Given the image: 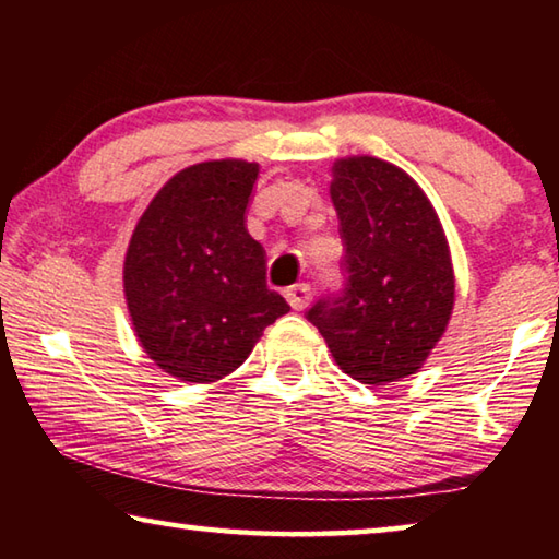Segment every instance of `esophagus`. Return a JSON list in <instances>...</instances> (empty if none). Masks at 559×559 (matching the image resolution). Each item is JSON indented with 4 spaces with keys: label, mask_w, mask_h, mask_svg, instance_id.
Wrapping results in <instances>:
<instances>
[{
    "label": "esophagus",
    "mask_w": 559,
    "mask_h": 559,
    "mask_svg": "<svg viewBox=\"0 0 559 559\" xmlns=\"http://www.w3.org/2000/svg\"><path fill=\"white\" fill-rule=\"evenodd\" d=\"M286 300L290 302V308H306L310 302V286L308 283H296V286L286 288Z\"/></svg>",
    "instance_id": "1"
}]
</instances>
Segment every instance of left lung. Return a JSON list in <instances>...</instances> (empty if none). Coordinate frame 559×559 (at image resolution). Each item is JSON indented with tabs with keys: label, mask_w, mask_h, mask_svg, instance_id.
Returning a JSON list of instances; mask_svg holds the SVG:
<instances>
[{
	"label": "left lung",
	"mask_w": 559,
	"mask_h": 559,
	"mask_svg": "<svg viewBox=\"0 0 559 559\" xmlns=\"http://www.w3.org/2000/svg\"><path fill=\"white\" fill-rule=\"evenodd\" d=\"M347 283L308 310L340 370L362 384L419 372L449 325L453 266L429 197L392 163L337 159L330 182Z\"/></svg>",
	"instance_id": "obj_1"
}]
</instances>
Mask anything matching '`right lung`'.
<instances>
[{"instance_id": "add662e5", "label": "right lung", "mask_w": 559, "mask_h": 559, "mask_svg": "<svg viewBox=\"0 0 559 559\" xmlns=\"http://www.w3.org/2000/svg\"><path fill=\"white\" fill-rule=\"evenodd\" d=\"M259 165L212 159L159 189L128 243L122 288L159 370L210 384L251 355L290 306L266 286V251L246 231Z\"/></svg>"}]
</instances>
